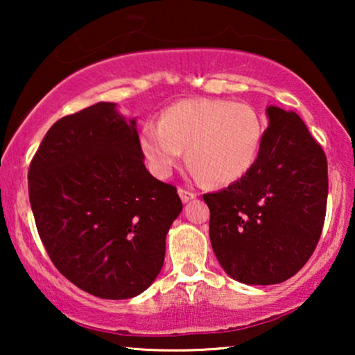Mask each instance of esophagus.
<instances>
[{
	"mask_svg": "<svg viewBox=\"0 0 355 355\" xmlns=\"http://www.w3.org/2000/svg\"><path fill=\"white\" fill-rule=\"evenodd\" d=\"M179 197H181L182 202H189V200H192V198H196L197 193L192 191H187V189H184V187H179Z\"/></svg>",
	"mask_w": 355,
	"mask_h": 355,
	"instance_id": "34e87169",
	"label": "esophagus"
}]
</instances>
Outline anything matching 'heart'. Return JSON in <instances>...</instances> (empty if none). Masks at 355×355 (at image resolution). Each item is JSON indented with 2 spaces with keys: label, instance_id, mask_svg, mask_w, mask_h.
Here are the masks:
<instances>
[{
  "label": "heart",
  "instance_id": "heart-1",
  "mask_svg": "<svg viewBox=\"0 0 355 355\" xmlns=\"http://www.w3.org/2000/svg\"><path fill=\"white\" fill-rule=\"evenodd\" d=\"M263 128L247 103L227 100H182L147 124L140 147L158 178H168L186 148L192 173L211 184H230L249 171L259 155Z\"/></svg>",
  "mask_w": 355,
  "mask_h": 355
}]
</instances>
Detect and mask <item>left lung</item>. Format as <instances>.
Segmentation results:
<instances>
[{
    "instance_id": "left-lung-1",
    "label": "left lung",
    "mask_w": 355,
    "mask_h": 355,
    "mask_svg": "<svg viewBox=\"0 0 355 355\" xmlns=\"http://www.w3.org/2000/svg\"><path fill=\"white\" fill-rule=\"evenodd\" d=\"M257 159L239 181L205 193L218 261L244 284H278L312 257L322 236L328 163L294 111L268 106Z\"/></svg>"
}]
</instances>
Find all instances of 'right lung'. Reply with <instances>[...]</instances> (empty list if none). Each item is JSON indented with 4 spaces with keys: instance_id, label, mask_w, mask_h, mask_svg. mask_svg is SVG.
I'll return each instance as SVG.
<instances>
[{
    "instance_id": "1",
    "label": "right lung",
    "mask_w": 355,
    "mask_h": 355,
    "mask_svg": "<svg viewBox=\"0 0 355 355\" xmlns=\"http://www.w3.org/2000/svg\"><path fill=\"white\" fill-rule=\"evenodd\" d=\"M38 236L60 273L101 299L144 293L182 210L144 164L135 119L100 101L56 121L28 169Z\"/></svg>"
}]
</instances>
